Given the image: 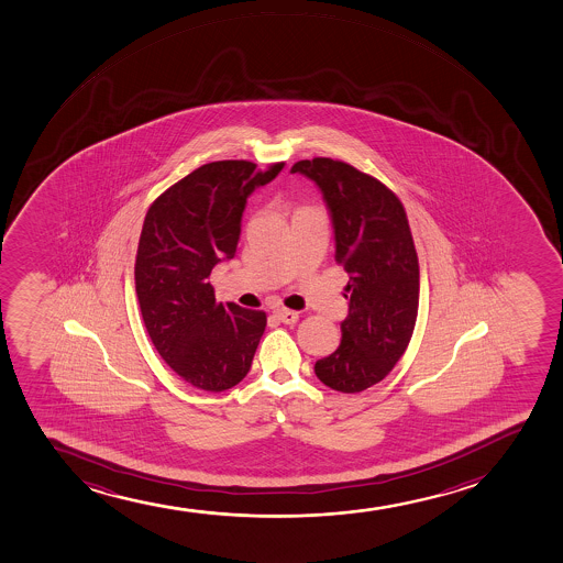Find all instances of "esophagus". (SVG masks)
Listing matches in <instances>:
<instances>
[{
    "label": "esophagus",
    "mask_w": 563,
    "mask_h": 563,
    "mask_svg": "<svg viewBox=\"0 0 563 563\" xmlns=\"http://www.w3.org/2000/svg\"><path fill=\"white\" fill-rule=\"evenodd\" d=\"M276 317H278L279 321L285 324L297 323L298 313L297 311L287 310V308H279V310L274 311Z\"/></svg>",
    "instance_id": "obj_1"
}]
</instances>
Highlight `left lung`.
Returning a JSON list of instances; mask_svg holds the SVG:
<instances>
[{"mask_svg": "<svg viewBox=\"0 0 563 563\" xmlns=\"http://www.w3.org/2000/svg\"><path fill=\"white\" fill-rule=\"evenodd\" d=\"M291 173L310 178L329 208L336 261L350 274L342 342L316 362L319 382L362 393L387 377L413 334L419 310V258L408 216L390 189L347 163L316 157Z\"/></svg>", "mask_w": 563, "mask_h": 563, "instance_id": "8db88e82", "label": "left lung"}]
</instances>
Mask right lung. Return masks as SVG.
<instances>
[{
    "mask_svg": "<svg viewBox=\"0 0 563 563\" xmlns=\"http://www.w3.org/2000/svg\"><path fill=\"white\" fill-rule=\"evenodd\" d=\"M252 162H213L176 181L144 218L135 287L144 327L163 361L194 387L221 393L252 368L265 311L216 302L208 276L231 261L255 189L274 180Z\"/></svg>",
    "mask_w": 563,
    "mask_h": 563,
    "instance_id": "obj_1",
    "label": "right lung"
}]
</instances>
